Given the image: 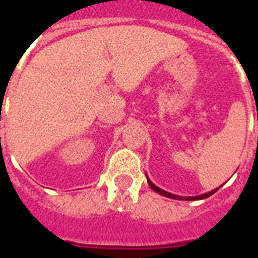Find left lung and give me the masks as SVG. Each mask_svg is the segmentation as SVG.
<instances>
[{
	"instance_id": "1",
	"label": "left lung",
	"mask_w": 258,
	"mask_h": 258,
	"mask_svg": "<svg viewBox=\"0 0 258 258\" xmlns=\"http://www.w3.org/2000/svg\"><path fill=\"white\" fill-rule=\"evenodd\" d=\"M147 182H149V185H150L151 189L155 190L157 194H160V195H162V196H166V198H170V199H176V200H202V199H207L208 196H211V195H214L216 192V190L221 188V186H219V188H216V189L211 190V192H207V194L199 195V196H194V198H185V199H184V198H181V196H177V195L169 194V192H166V190L161 189V188H158V186H157V185H154V184H153V182L150 181V178H149V177H147Z\"/></svg>"
}]
</instances>
